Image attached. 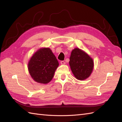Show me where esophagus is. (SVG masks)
I'll return each mask as SVG.
<instances>
[{"instance_id":"1","label":"esophagus","mask_w":122,"mask_h":122,"mask_svg":"<svg viewBox=\"0 0 122 122\" xmlns=\"http://www.w3.org/2000/svg\"><path fill=\"white\" fill-rule=\"evenodd\" d=\"M60 63H61V64H62V65H65V62L64 61H61Z\"/></svg>"}]
</instances>
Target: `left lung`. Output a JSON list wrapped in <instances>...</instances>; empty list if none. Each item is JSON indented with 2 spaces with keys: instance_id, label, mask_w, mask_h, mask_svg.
I'll return each instance as SVG.
<instances>
[{
  "instance_id": "8db88e82",
  "label": "left lung",
  "mask_w": 122,
  "mask_h": 122,
  "mask_svg": "<svg viewBox=\"0 0 122 122\" xmlns=\"http://www.w3.org/2000/svg\"><path fill=\"white\" fill-rule=\"evenodd\" d=\"M69 64L74 76L80 80L88 78L94 68L93 59L86 52L78 48L71 51Z\"/></svg>"
}]
</instances>
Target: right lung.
Returning a JSON list of instances; mask_svg holds the SVG:
<instances>
[{
    "instance_id": "right-lung-1",
    "label": "right lung",
    "mask_w": 122,
    "mask_h": 122,
    "mask_svg": "<svg viewBox=\"0 0 122 122\" xmlns=\"http://www.w3.org/2000/svg\"><path fill=\"white\" fill-rule=\"evenodd\" d=\"M58 66L57 58L49 48L39 49L32 56L28 64L31 77L35 81L43 84L51 81Z\"/></svg>"
}]
</instances>
